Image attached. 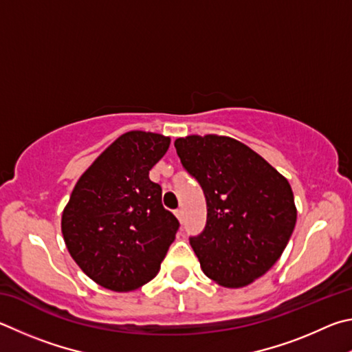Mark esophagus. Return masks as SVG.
<instances>
[{
	"label": "esophagus",
	"instance_id": "34e87169",
	"mask_svg": "<svg viewBox=\"0 0 352 352\" xmlns=\"http://www.w3.org/2000/svg\"><path fill=\"white\" fill-rule=\"evenodd\" d=\"M175 214H176V218L179 219L181 223H182V219H184V212L181 210V208H177V210H175Z\"/></svg>",
	"mask_w": 352,
	"mask_h": 352
}]
</instances>
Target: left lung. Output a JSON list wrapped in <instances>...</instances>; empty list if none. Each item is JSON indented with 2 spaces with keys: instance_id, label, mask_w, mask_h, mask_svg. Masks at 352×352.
Listing matches in <instances>:
<instances>
[{
  "instance_id": "8db88e82",
  "label": "left lung",
  "mask_w": 352,
  "mask_h": 352,
  "mask_svg": "<svg viewBox=\"0 0 352 352\" xmlns=\"http://www.w3.org/2000/svg\"><path fill=\"white\" fill-rule=\"evenodd\" d=\"M181 164L199 182L207 224L190 244L208 278L243 287L278 261L295 223L287 179L248 145L217 134L175 142Z\"/></svg>"
}]
</instances>
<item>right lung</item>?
<instances>
[{
	"label": "right lung",
	"mask_w": 352,
	"mask_h": 352,
	"mask_svg": "<svg viewBox=\"0 0 352 352\" xmlns=\"http://www.w3.org/2000/svg\"><path fill=\"white\" fill-rule=\"evenodd\" d=\"M170 146L162 134L129 131L116 139L74 187L61 217L65 244L78 267L114 292L157 275L179 221L162 206L150 170Z\"/></svg>",
	"instance_id": "add662e5"
}]
</instances>
